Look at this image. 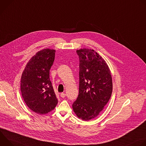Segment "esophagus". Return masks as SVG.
I'll return each instance as SVG.
<instances>
[{
  "mask_svg": "<svg viewBox=\"0 0 146 146\" xmlns=\"http://www.w3.org/2000/svg\"><path fill=\"white\" fill-rule=\"evenodd\" d=\"M60 96L62 97V98H65V96H66V94H65V93H63V92H62V93H61L60 94Z\"/></svg>",
  "mask_w": 146,
  "mask_h": 146,
  "instance_id": "1",
  "label": "esophagus"
}]
</instances>
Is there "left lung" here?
<instances>
[{
    "mask_svg": "<svg viewBox=\"0 0 146 146\" xmlns=\"http://www.w3.org/2000/svg\"><path fill=\"white\" fill-rule=\"evenodd\" d=\"M79 57V92L72 105L76 115L84 121L97 117L109 102L113 90L110 69L94 50L76 51Z\"/></svg>",
    "mask_w": 146,
    "mask_h": 146,
    "instance_id": "obj_1",
    "label": "left lung"
}]
</instances>
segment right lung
<instances>
[{
	"label": "right lung",
	"instance_id": "add662e5",
	"mask_svg": "<svg viewBox=\"0 0 146 146\" xmlns=\"http://www.w3.org/2000/svg\"><path fill=\"white\" fill-rule=\"evenodd\" d=\"M55 50L44 49L28 62L21 80V91L27 105L33 111L44 114L56 107L58 99L50 80V70Z\"/></svg>",
	"mask_w": 146,
	"mask_h": 146
}]
</instances>
